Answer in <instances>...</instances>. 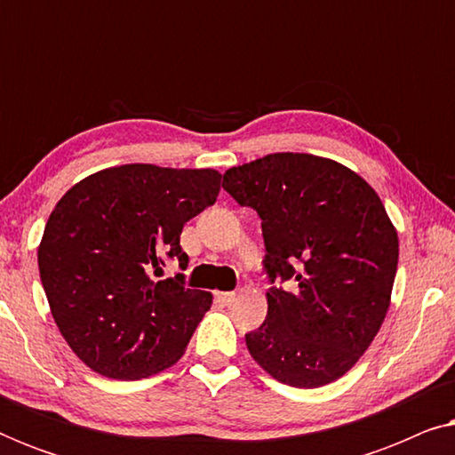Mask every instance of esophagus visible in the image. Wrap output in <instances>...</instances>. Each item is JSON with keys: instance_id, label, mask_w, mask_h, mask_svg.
Segmentation results:
<instances>
[{"instance_id": "34e87169", "label": "esophagus", "mask_w": 455, "mask_h": 455, "mask_svg": "<svg viewBox=\"0 0 455 455\" xmlns=\"http://www.w3.org/2000/svg\"><path fill=\"white\" fill-rule=\"evenodd\" d=\"M217 300H220L221 304H226V307H229V304H234L235 300H238V294H234V291H220V294H217Z\"/></svg>"}]
</instances>
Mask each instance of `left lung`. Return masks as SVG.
Returning a JSON list of instances; mask_svg holds the SVG:
<instances>
[{"instance_id": "obj_1", "label": "left lung", "mask_w": 455, "mask_h": 455, "mask_svg": "<svg viewBox=\"0 0 455 455\" xmlns=\"http://www.w3.org/2000/svg\"><path fill=\"white\" fill-rule=\"evenodd\" d=\"M240 207L257 211L265 269L294 290L267 291V319L246 347L279 383L338 381L383 325L400 240L381 198L356 172L308 153H271L223 173Z\"/></svg>"}]
</instances>
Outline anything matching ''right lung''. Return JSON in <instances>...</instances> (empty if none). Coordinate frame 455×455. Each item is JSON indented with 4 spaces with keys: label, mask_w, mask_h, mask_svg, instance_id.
I'll list each match as a JSON object with an SVG mask.
<instances>
[{
    "label": "right lung",
    "mask_w": 455,
    "mask_h": 455,
    "mask_svg": "<svg viewBox=\"0 0 455 455\" xmlns=\"http://www.w3.org/2000/svg\"><path fill=\"white\" fill-rule=\"evenodd\" d=\"M217 170L153 164L108 167L80 180L49 215L39 252L52 316L72 352L99 375L136 381L176 364L211 291L161 279L167 259L182 269L184 223L220 195Z\"/></svg>",
    "instance_id": "1"
}]
</instances>
